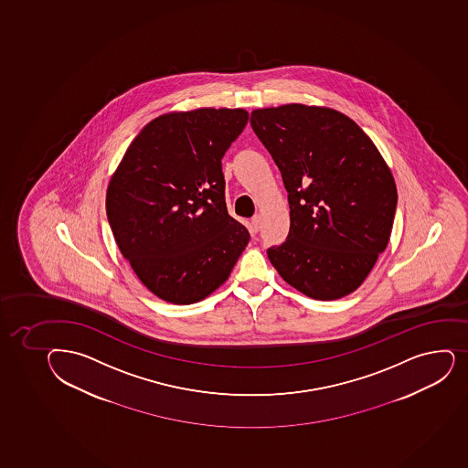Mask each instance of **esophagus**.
Instances as JSON below:
<instances>
[{"label": "esophagus", "instance_id": "obj_1", "mask_svg": "<svg viewBox=\"0 0 468 468\" xmlns=\"http://www.w3.org/2000/svg\"><path fill=\"white\" fill-rule=\"evenodd\" d=\"M260 226H261V217H260V215H255V217L251 218V221H250L251 233H256V231L260 230Z\"/></svg>", "mask_w": 468, "mask_h": 468}]
</instances>
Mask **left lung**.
<instances>
[{"label":"left lung","mask_w":468,"mask_h":468,"mask_svg":"<svg viewBox=\"0 0 468 468\" xmlns=\"http://www.w3.org/2000/svg\"><path fill=\"white\" fill-rule=\"evenodd\" d=\"M251 127L289 192L290 231L267 256L301 293H353L390 241L398 190L370 136L330 107L284 104L251 112Z\"/></svg>","instance_id":"left-lung-1"}]
</instances>
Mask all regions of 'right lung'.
Listing matches in <instances>:
<instances>
[{
	"label": "right lung",
	"instance_id": "1",
	"mask_svg": "<svg viewBox=\"0 0 468 468\" xmlns=\"http://www.w3.org/2000/svg\"><path fill=\"white\" fill-rule=\"evenodd\" d=\"M247 121L244 109L169 112L143 127L112 175L106 212L116 244L165 303L207 298L249 244L227 212L221 167Z\"/></svg>",
	"mask_w": 468,
	"mask_h": 468
}]
</instances>
